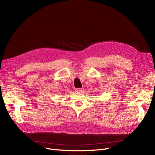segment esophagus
<instances>
[{
  "label": "esophagus",
  "instance_id": "esophagus-1",
  "mask_svg": "<svg viewBox=\"0 0 155 155\" xmlns=\"http://www.w3.org/2000/svg\"><path fill=\"white\" fill-rule=\"evenodd\" d=\"M76 92H82L83 91V88H76Z\"/></svg>",
  "mask_w": 155,
  "mask_h": 155
}]
</instances>
